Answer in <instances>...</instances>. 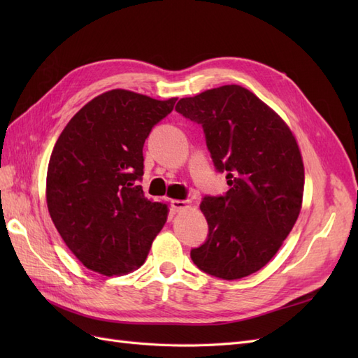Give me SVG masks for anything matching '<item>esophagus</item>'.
Returning a JSON list of instances; mask_svg holds the SVG:
<instances>
[{
	"label": "esophagus",
	"mask_w": 358,
	"mask_h": 358,
	"mask_svg": "<svg viewBox=\"0 0 358 358\" xmlns=\"http://www.w3.org/2000/svg\"><path fill=\"white\" fill-rule=\"evenodd\" d=\"M170 206L175 212H182L183 209H187L189 206V200H171Z\"/></svg>",
	"instance_id": "obj_1"
}]
</instances>
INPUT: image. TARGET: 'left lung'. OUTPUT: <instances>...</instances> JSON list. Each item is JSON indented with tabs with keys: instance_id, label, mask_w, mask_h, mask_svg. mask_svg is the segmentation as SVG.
Wrapping results in <instances>:
<instances>
[{
	"instance_id": "1",
	"label": "left lung",
	"mask_w": 358,
	"mask_h": 358,
	"mask_svg": "<svg viewBox=\"0 0 358 358\" xmlns=\"http://www.w3.org/2000/svg\"><path fill=\"white\" fill-rule=\"evenodd\" d=\"M176 112L201 125L213 166L230 187L201 200L209 233L191 259L220 279L252 275L278 252L300 213L305 169L296 138L239 85L182 99Z\"/></svg>"
}]
</instances>
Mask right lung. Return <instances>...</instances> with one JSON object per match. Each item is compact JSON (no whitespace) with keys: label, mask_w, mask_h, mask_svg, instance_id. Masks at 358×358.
<instances>
[{"label":"right lung","mask_w":358,"mask_h":358,"mask_svg":"<svg viewBox=\"0 0 358 358\" xmlns=\"http://www.w3.org/2000/svg\"><path fill=\"white\" fill-rule=\"evenodd\" d=\"M125 90L95 96L64 128L48 167L50 218L79 262L106 276L145 263L167 221V206L146 199L143 145L175 107Z\"/></svg>","instance_id":"obj_1"}]
</instances>
